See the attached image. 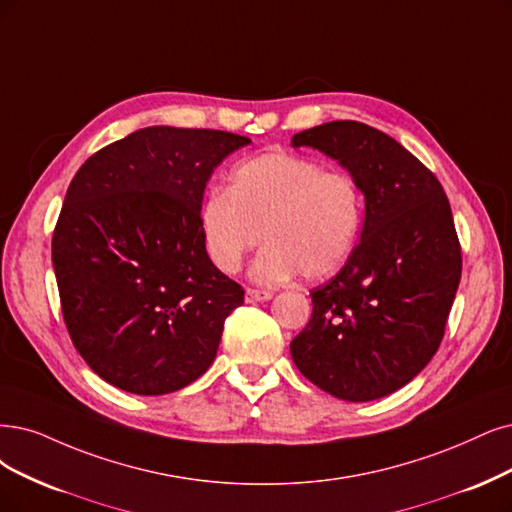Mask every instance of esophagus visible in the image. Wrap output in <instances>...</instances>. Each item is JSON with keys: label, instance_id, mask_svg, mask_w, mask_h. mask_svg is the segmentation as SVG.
<instances>
[{"label": "esophagus", "instance_id": "obj_1", "mask_svg": "<svg viewBox=\"0 0 512 512\" xmlns=\"http://www.w3.org/2000/svg\"><path fill=\"white\" fill-rule=\"evenodd\" d=\"M244 299L249 301V304H255V301H268L272 299V293L266 289H246Z\"/></svg>", "mask_w": 512, "mask_h": 512}]
</instances>
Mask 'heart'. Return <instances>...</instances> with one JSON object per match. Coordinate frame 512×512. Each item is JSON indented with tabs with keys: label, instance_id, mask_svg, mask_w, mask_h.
I'll use <instances>...</instances> for the list:
<instances>
[{
	"label": "heart",
	"instance_id": "heart-1",
	"mask_svg": "<svg viewBox=\"0 0 512 512\" xmlns=\"http://www.w3.org/2000/svg\"><path fill=\"white\" fill-rule=\"evenodd\" d=\"M206 257L234 274L259 240L266 249L255 278L280 282L335 274L354 253L365 223V196L348 173L295 154H263L240 162L230 187H215L200 204Z\"/></svg>",
	"mask_w": 512,
	"mask_h": 512
}]
</instances>
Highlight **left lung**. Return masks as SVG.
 I'll list each match as a JSON object with an SVG mask.
<instances>
[{"label":"left lung","instance_id":"left-lung-1","mask_svg":"<svg viewBox=\"0 0 512 512\" xmlns=\"http://www.w3.org/2000/svg\"><path fill=\"white\" fill-rule=\"evenodd\" d=\"M293 147L337 160L361 185V242L293 342L297 369L337 399L365 403L403 388L437 354L460 285L462 251L443 185L386 132L337 120Z\"/></svg>","mask_w":512,"mask_h":512}]
</instances>
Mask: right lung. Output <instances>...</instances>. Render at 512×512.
Wrapping results in <instances>:
<instances>
[{"mask_svg": "<svg viewBox=\"0 0 512 512\" xmlns=\"http://www.w3.org/2000/svg\"><path fill=\"white\" fill-rule=\"evenodd\" d=\"M251 139L149 126L90 156L69 183L52 263L71 342L120 390L158 396L213 365L244 291L206 257L198 213L213 170Z\"/></svg>", "mask_w": 512, "mask_h": 512, "instance_id": "add662e5", "label": "right lung"}]
</instances>
